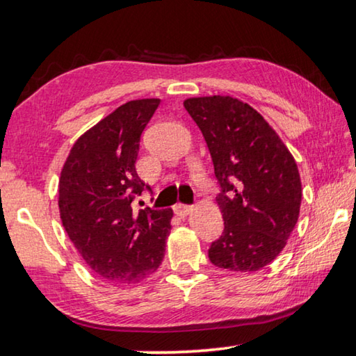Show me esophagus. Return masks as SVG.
I'll return each instance as SVG.
<instances>
[{
	"instance_id": "34e87169",
	"label": "esophagus",
	"mask_w": 356,
	"mask_h": 356,
	"mask_svg": "<svg viewBox=\"0 0 356 356\" xmlns=\"http://www.w3.org/2000/svg\"><path fill=\"white\" fill-rule=\"evenodd\" d=\"M193 210V206H185V204H176L174 206V212H176L179 216H186Z\"/></svg>"
}]
</instances>
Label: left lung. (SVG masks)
<instances>
[{"mask_svg":"<svg viewBox=\"0 0 356 356\" xmlns=\"http://www.w3.org/2000/svg\"><path fill=\"white\" fill-rule=\"evenodd\" d=\"M184 106L202 131L221 186L216 202L225 232L210 245V262L257 272L280 254L298 221L297 163L267 120L242 100L191 97Z\"/></svg>","mask_w":356,"mask_h":356,"instance_id":"1","label":"left lung"}]
</instances>
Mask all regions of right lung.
I'll list each match as a JSON object with an SVG mask.
<instances>
[{
  "label": "right lung",
  "mask_w": 356,
  "mask_h": 356,
  "mask_svg": "<svg viewBox=\"0 0 356 356\" xmlns=\"http://www.w3.org/2000/svg\"><path fill=\"white\" fill-rule=\"evenodd\" d=\"M160 99L120 105L75 141L59 177V215L70 242L104 280L130 284L152 275L165 256L171 209L131 202L150 190L136 174L143 130Z\"/></svg>",
  "instance_id": "1"
}]
</instances>
